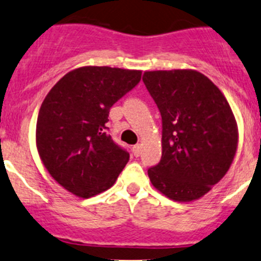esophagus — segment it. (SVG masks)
Returning <instances> with one entry per match:
<instances>
[{
  "mask_svg": "<svg viewBox=\"0 0 261 261\" xmlns=\"http://www.w3.org/2000/svg\"><path fill=\"white\" fill-rule=\"evenodd\" d=\"M141 144H136V146H133V148H132V151H133V153H134V156L136 157H138L139 154H141Z\"/></svg>",
  "mask_w": 261,
  "mask_h": 261,
  "instance_id": "obj_1",
  "label": "esophagus"
}]
</instances>
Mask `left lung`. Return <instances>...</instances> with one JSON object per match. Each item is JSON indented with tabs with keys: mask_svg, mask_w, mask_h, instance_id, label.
<instances>
[{
	"mask_svg": "<svg viewBox=\"0 0 261 261\" xmlns=\"http://www.w3.org/2000/svg\"><path fill=\"white\" fill-rule=\"evenodd\" d=\"M144 85L162 118V157L152 185L175 202H194L227 174L239 128L221 90L195 69L146 71Z\"/></svg>",
	"mask_w": 261,
	"mask_h": 261,
	"instance_id": "left-lung-1",
	"label": "left lung"
}]
</instances>
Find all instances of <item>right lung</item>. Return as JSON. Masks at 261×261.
Segmentation results:
<instances>
[{
	"mask_svg": "<svg viewBox=\"0 0 261 261\" xmlns=\"http://www.w3.org/2000/svg\"><path fill=\"white\" fill-rule=\"evenodd\" d=\"M142 71L85 66L64 74L40 107L35 142L61 187L91 198L114 185L129 153L108 134L109 110L141 81Z\"/></svg>",
	"mask_w": 261,
	"mask_h": 261,
	"instance_id": "add662e5",
	"label": "right lung"
}]
</instances>
